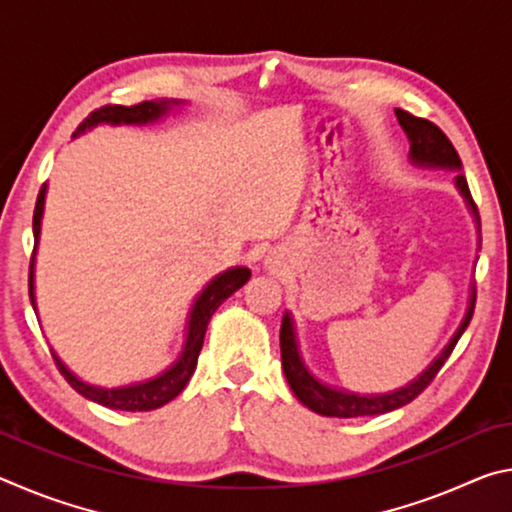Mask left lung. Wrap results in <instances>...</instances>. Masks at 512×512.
<instances>
[{
  "label": "left lung",
  "mask_w": 512,
  "mask_h": 512,
  "mask_svg": "<svg viewBox=\"0 0 512 512\" xmlns=\"http://www.w3.org/2000/svg\"><path fill=\"white\" fill-rule=\"evenodd\" d=\"M395 115H397V121H400L402 131L411 142V153H409L411 162L420 164V167H443V169L463 167L454 144L449 142V137L440 131L433 121L413 117L411 112L400 110V108L395 110ZM456 187L461 189V194L465 196L467 205H470L472 214L476 216V221H479V212H476V203L472 201L470 187H467V180L463 173H458L456 176ZM474 302H476V291L472 287L470 307H467L463 323L456 329L452 341L447 343V348L438 354V359H433L431 366L424 370L418 379H413L411 384H406L402 388H397V391L384 393V395H357L348 391H336L332 386L320 384V381L305 368V363H302L298 343H296V332H293V320L289 314H284L282 327H280V350H282L284 375H287L291 391L296 393V397L302 404L309 406L311 411H316L320 415H329V418H359V415H379V413L395 411L400 409V406L413 402L415 397H418L424 388L431 384L433 377L438 375V370L445 366V361L456 348V343L465 332V327L470 325L472 314H474Z\"/></svg>",
  "instance_id": "obj_1"
}]
</instances>
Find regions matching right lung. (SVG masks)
<instances>
[{"label": "right lung", "instance_id": "obj_1", "mask_svg": "<svg viewBox=\"0 0 512 512\" xmlns=\"http://www.w3.org/2000/svg\"><path fill=\"white\" fill-rule=\"evenodd\" d=\"M173 103H178V101L162 99V101H142V103H135V106H117V103L101 106L94 112H90V115L81 121L79 128L74 131V137L85 133V131H90V128L97 124H112V126L149 124V121H155L162 115H167ZM45 194H47V185H42L38 201H36V212H33V239H36V246H33L31 266H29V298H31L33 309H36V298H33V259H36L40 221H42V212H45ZM248 277H250L248 268L235 266V268H230V271L216 275L214 280L207 284V287L201 291V296L196 298L192 314H189L185 348H183V352H180L178 361L173 363L169 370H164L162 375L153 377L149 381H142V384L119 386V388H101V386L85 384V381L76 377L74 372L56 357V352H51V357H54L60 375L67 379V384L72 386L76 393H81L83 397H88V400H92V402L108 406V409H115V411H153V409H158V406L171 402L178 393H183V388L187 386L189 377H192L196 370L198 354H201L203 339H205V329H207V323H210L212 314L219 309V305L225 298H230L237 289L244 287V284L248 282Z\"/></svg>", "mask_w": 512, "mask_h": 512}]
</instances>
